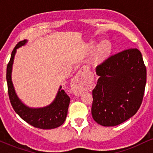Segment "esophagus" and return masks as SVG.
<instances>
[{"label": "esophagus", "instance_id": "1", "mask_svg": "<svg viewBox=\"0 0 153 153\" xmlns=\"http://www.w3.org/2000/svg\"><path fill=\"white\" fill-rule=\"evenodd\" d=\"M90 82L91 79L88 75L82 71L78 73L72 81V88L74 94L75 95L80 94Z\"/></svg>", "mask_w": 153, "mask_h": 153}]
</instances>
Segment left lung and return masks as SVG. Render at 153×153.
Segmentation results:
<instances>
[{
  "label": "left lung",
  "mask_w": 153,
  "mask_h": 153,
  "mask_svg": "<svg viewBox=\"0 0 153 153\" xmlns=\"http://www.w3.org/2000/svg\"><path fill=\"white\" fill-rule=\"evenodd\" d=\"M96 74L91 108L95 122L114 127L133 117L143 102L147 80L140 51L129 49L110 56L97 66Z\"/></svg>",
  "instance_id": "1"
}]
</instances>
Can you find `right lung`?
<instances>
[{
  "label": "right lung",
  "mask_w": 153,
  "mask_h": 153,
  "mask_svg": "<svg viewBox=\"0 0 153 153\" xmlns=\"http://www.w3.org/2000/svg\"><path fill=\"white\" fill-rule=\"evenodd\" d=\"M26 40L19 42L12 51L6 69L8 93L11 106L16 113L28 124L36 128L50 129L61 126L65 121L70 103V97L65 91L59 88L54 101L48 106L39 108H31L23 103L16 94L11 81V70L16 49L25 45Z\"/></svg>",
  "instance_id": "1"
}]
</instances>
